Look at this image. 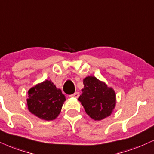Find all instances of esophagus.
I'll return each mask as SVG.
<instances>
[{
    "instance_id": "34e87169",
    "label": "esophagus",
    "mask_w": 154,
    "mask_h": 154,
    "mask_svg": "<svg viewBox=\"0 0 154 154\" xmlns=\"http://www.w3.org/2000/svg\"><path fill=\"white\" fill-rule=\"evenodd\" d=\"M79 96V92H75V93L74 94H72V95H70V97H75V98H77Z\"/></svg>"
}]
</instances>
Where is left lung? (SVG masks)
Instances as JSON below:
<instances>
[{"instance_id": "8db88e82", "label": "left lung", "mask_w": 154, "mask_h": 154, "mask_svg": "<svg viewBox=\"0 0 154 154\" xmlns=\"http://www.w3.org/2000/svg\"><path fill=\"white\" fill-rule=\"evenodd\" d=\"M84 88L78 100L86 113L95 120H101L110 116L116 104V95L112 88L93 76L83 79Z\"/></svg>"}]
</instances>
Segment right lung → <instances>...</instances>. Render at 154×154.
Here are the masks:
<instances>
[{
  "label": "right lung",
  "instance_id": "obj_1",
  "mask_svg": "<svg viewBox=\"0 0 154 154\" xmlns=\"http://www.w3.org/2000/svg\"><path fill=\"white\" fill-rule=\"evenodd\" d=\"M28 109L36 117L45 120L57 118L66 100L60 89L51 80L38 83L28 91Z\"/></svg>",
  "mask_w": 154,
  "mask_h": 154
}]
</instances>
